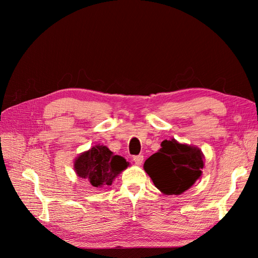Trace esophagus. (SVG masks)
Wrapping results in <instances>:
<instances>
[{
    "mask_svg": "<svg viewBox=\"0 0 258 258\" xmlns=\"http://www.w3.org/2000/svg\"><path fill=\"white\" fill-rule=\"evenodd\" d=\"M133 161L136 165H141V164L144 161V156L143 155H135V156H133Z\"/></svg>",
    "mask_w": 258,
    "mask_h": 258,
    "instance_id": "1",
    "label": "esophagus"
}]
</instances>
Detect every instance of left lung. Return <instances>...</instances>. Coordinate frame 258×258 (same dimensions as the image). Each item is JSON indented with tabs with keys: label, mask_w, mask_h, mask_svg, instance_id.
<instances>
[{
	"label": "left lung",
	"mask_w": 258,
	"mask_h": 258,
	"mask_svg": "<svg viewBox=\"0 0 258 258\" xmlns=\"http://www.w3.org/2000/svg\"><path fill=\"white\" fill-rule=\"evenodd\" d=\"M161 146L160 151L145 161V172L164 194H182L202 175L203 153L197 147L179 144L175 140L163 141Z\"/></svg>",
	"instance_id": "1"
}]
</instances>
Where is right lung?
I'll return each mask as SVG.
<instances>
[{
    "label": "right lung",
    "instance_id": "obj_1",
    "mask_svg": "<svg viewBox=\"0 0 258 258\" xmlns=\"http://www.w3.org/2000/svg\"><path fill=\"white\" fill-rule=\"evenodd\" d=\"M128 165L124 157L114 155L106 146L96 145L76 158L74 168L80 177L87 178L92 186L101 188L111 185Z\"/></svg>",
    "mask_w": 258,
    "mask_h": 258
}]
</instances>
